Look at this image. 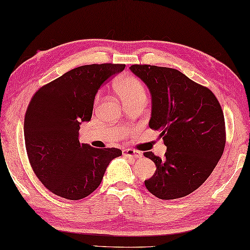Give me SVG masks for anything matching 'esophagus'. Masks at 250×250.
<instances>
[{
	"label": "esophagus",
	"mask_w": 250,
	"mask_h": 250,
	"mask_svg": "<svg viewBox=\"0 0 250 250\" xmlns=\"http://www.w3.org/2000/svg\"><path fill=\"white\" fill-rule=\"evenodd\" d=\"M122 154H124V156H125V157L133 158V159H139V158L143 157V154L140 153V151H138V150H134V149H131V148L124 149V150H122Z\"/></svg>",
	"instance_id": "esophagus-1"
}]
</instances>
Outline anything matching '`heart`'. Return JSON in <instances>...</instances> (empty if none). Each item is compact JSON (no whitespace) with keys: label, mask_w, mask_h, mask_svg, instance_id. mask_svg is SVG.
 <instances>
[{"label":"heart","mask_w":250,"mask_h":250,"mask_svg":"<svg viewBox=\"0 0 250 250\" xmlns=\"http://www.w3.org/2000/svg\"><path fill=\"white\" fill-rule=\"evenodd\" d=\"M115 89L124 103L140 99L146 100V90L143 83L132 75L119 77L115 82ZM96 100H99V96Z\"/></svg>","instance_id":"b5f03b06"}]
</instances>
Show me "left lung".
<instances>
[{"instance_id": "obj_1", "label": "left lung", "mask_w": 250, "mask_h": 250, "mask_svg": "<svg viewBox=\"0 0 250 250\" xmlns=\"http://www.w3.org/2000/svg\"><path fill=\"white\" fill-rule=\"evenodd\" d=\"M151 96L149 128L167 146L161 159L151 151L156 171L145 187L160 199L187 196L213 171L226 146L224 116L217 97L173 68L132 65Z\"/></svg>"}]
</instances>
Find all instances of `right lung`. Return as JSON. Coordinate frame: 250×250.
Segmentation results:
<instances>
[{"label":"right lung","mask_w":250,"mask_h":250,"mask_svg":"<svg viewBox=\"0 0 250 250\" xmlns=\"http://www.w3.org/2000/svg\"><path fill=\"white\" fill-rule=\"evenodd\" d=\"M125 65L101 63L71 69L33 95L24 117L27 154L39 180L66 199L89 196L99 188L118 148H94L79 142L82 122L91 120L97 91Z\"/></svg>","instance_id":"add662e5"}]
</instances>
